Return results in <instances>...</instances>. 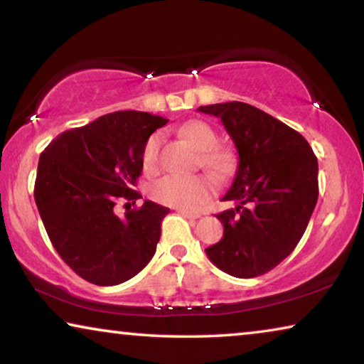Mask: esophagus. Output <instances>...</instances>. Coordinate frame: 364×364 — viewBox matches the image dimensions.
I'll list each match as a JSON object with an SVG mask.
<instances>
[{
  "label": "esophagus",
  "instance_id": "obj_1",
  "mask_svg": "<svg viewBox=\"0 0 364 364\" xmlns=\"http://www.w3.org/2000/svg\"><path fill=\"white\" fill-rule=\"evenodd\" d=\"M178 213L183 215L184 218H189V220H197L200 217L199 213H193V212H188V210H178Z\"/></svg>",
  "mask_w": 364,
  "mask_h": 364
}]
</instances>
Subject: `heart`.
I'll use <instances>...</instances> for the list:
<instances>
[{
	"label": "heart",
	"mask_w": 364,
	"mask_h": 364,
	"mask_svg": "<svg viewBox=\"0 0 364 364\" xmlns=\"http://www.w3.org/2000/svg\"><path fill=\"white\" fill-rule=\"evenodd\" d=\"M181 136L191 141L202 152V164L208 168H217L221 164V156L213 151L218 144L217 133L205 122H189L181 130ZM162 144V134L154 133L147 138L143 147V168L152 173L159 168V152ZM151 196L159 204L180 208V210H199L210 199L212 184L202 176L167 175L160 178L151 186Z\"/></svg>",
	"instance_id": "obj_1"
}]
</instances>
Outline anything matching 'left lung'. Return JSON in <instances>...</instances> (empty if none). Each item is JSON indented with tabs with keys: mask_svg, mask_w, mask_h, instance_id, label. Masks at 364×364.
<instances>
[{
	"mask_svg": "<svg viewBox=\"0 0 364 364\" xmlns=\"http://www.w3.org/2000/svg\"><path fill=\"white\" fill-rule=\"evenodd\" d=\"M218 117L237 151V170L221 200L236 207L217 215L223 239L205 249L215 267L234 278L268 273L304 236L318 200V160L308 141L250 104L200 106Z\"/></svg>",
	"mask_w": 364,
	"mask_h": 364,
	"instance_id": "1",
	"label": "left lung"
}]
</instances>
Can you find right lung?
<instances>
[{"label": "right lung", "mask_w": 364, "mask_h": 364, "mask_svg": "<svg viewBox=\"0 0 364 364\" xmlns=\"http://www.w3.org/2000/svg\"><path fill=\"white\" fill-rule=\"evenodd\" d=\"M167 119L138 110L102 115L64 132L41 152L35 202L49 241L78 276L115 286L136 276L156 254L170 208L144 200L125 217L114 207L134 200L143 147Z\"/></svg>", "instance_id": "add662e5"}]
</instances>
